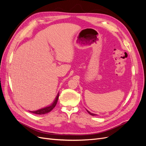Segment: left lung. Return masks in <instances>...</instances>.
<instances>
[{
  "label": "left lung",
  "instance_id": "left-lung-1",
  "mask_svg": "<svg viewBox=\"0 0 146 146\" xmlns=\"http://www.w3.org/2000/svg\"><path fill=\"white\" fill-rule=\"evenodd\" d=\"M86 111H88V113H89L90 114H91V115H92V116H96V115H97V114H94V113H91L90 111H88V110H86Z\"/></svg>",
  "mask_w": 146,
  "mask_h": 146
}]
</instances>
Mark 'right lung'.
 Masks as SVG:
<instances>
[{"label":"right lung","mask_w":146,"mask_h":146,"mask_svg":"<svg viewBox=\"0 0 146 146\" xmlns=\"http://www.w3.org/2000/svg\"><path fill=\"white\" fill-rule=\"evenodd\" d=\"M58 97H59V93L57 94L56 98H55V100L54 101V102H53V104L52 105H50V106H48V107L39 109L38 110H36V111H30V112L36 114H44L46 113H48V112L52 111V110L54 109V107L56 106V105L57 104V101H58Z\"/></svg>","instance_id":"1"}]
</instances>
